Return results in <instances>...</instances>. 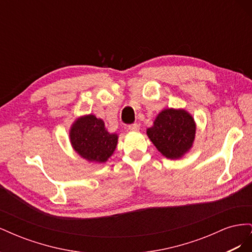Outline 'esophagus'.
I'll return each mask as SVG.
<instances>
[{
  "label": "esophagus",
  "mask_w": 252,
  "mask_h": 252,
  "mask_svg": "<svg viewBox=\"0 0 252 252\" xmlns=\"http://www.w3.org/2000/svg\"><path fill=\"white\" fill-rule=\"evenodd\" d=\"M128 129H129V130H130V131H138L139 129H140V126H139L138 124H136V123H134V124L129 125V126H128Z\"/></svg>",
  "instance_id": "esophagus-1"
}]
</instances>
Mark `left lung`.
I'll use <instances>...</instances> for the list:
<instances>
[{
	"instance_id": "left-lung-1",
	"label": "left lung",
	"mask_w": 252,
	"mask_h": 252,
	"mask_svg": "<svg viewBox=\"0 0 252 252\" xmlns=\"http://www.w3.org/2000/svg\"><path fill=\"white\" fill-rule=\"evenodd\" d=\"M193 118L184 109H164L158 114L147 135L167 158H182L192 147L195 136Z\"/></svg>"
}]
</instances>
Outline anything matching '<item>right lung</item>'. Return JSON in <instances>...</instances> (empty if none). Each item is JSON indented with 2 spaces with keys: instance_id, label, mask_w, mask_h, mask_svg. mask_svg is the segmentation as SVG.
Masks as SVG:
<instances>
[{
  "instance_id": "obj_1",
  "label": "right lung",
  "mask_w": 252,
  "mask_h": 252,
  "mask_svg": "<svg viewBox=\"0 0 252 252\" xmlns=\"http://www.w3.org/2000/svg\"><path fill=\"white\" fill-rule=\"evenodd\" d=\"M73 149L88 162L105 163L118 145V134L109 133L103 120L88 114L75 120L69 132Z\"/></svg>"
}]
</instances>
